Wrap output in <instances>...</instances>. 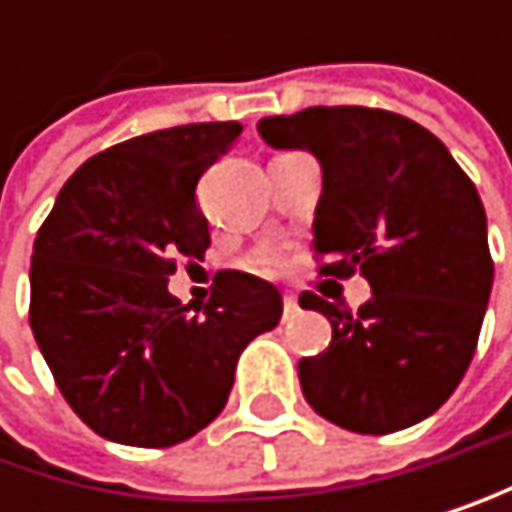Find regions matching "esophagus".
<instances>
[{"label": "esophagus", "instance_id": "esophagus-1", "mask_svg": "<svg viewBox=\"0 0 512 512\" xmlns=\"http://www.w3.org/2000/svg\"><path fill=\"white\" fill-rule=\"evenodd\" d=\"M298 313H301L298 298H294V294H285V301H282V316H285V319H294Z\"/></svg>", "mask_w": 512, "mask_h": 512}]
</instances>
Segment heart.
I'll list each match as a JSON object with an SVG mask.
<instances>
[{"instance_id":"1","label":"heart","mask_w":512,"mask_h":512,"mask_svg":"<svg viewBox=\"0 0 512 512\" xmlns=\"http://www.w3.org/2000/svg\"><path fill=\"white\" fill-rule=\"evenodd\" d=\"M251 267L261 270V273H276L282 267V258H279V254H273V251H267V254H258V258L251 261Z\"/></svg>"}]
</instances>
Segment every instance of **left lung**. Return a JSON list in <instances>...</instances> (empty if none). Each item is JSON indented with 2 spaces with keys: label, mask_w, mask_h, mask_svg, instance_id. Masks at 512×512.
<instances>
[{
  "label": "left lung",
  "mask_w": 512,
  "mask_h": 512,
  "mask_svg": "<svg viewBox=\"0 0 512 512\" xmlns=\"http://www.w3.org/2000/svg\"><path fill=\"white\" fill-rule=\"evenodd\" d=\"M258 131L322 165L319 273H362L371 285L356 313L301 294L304 310L331 322L328 350L298 362L304 399L365 436L430 418L476 353L495 279L473 181L436 134L390 110L310 107L261 119Z\"/></svg>",
  "instance_id": "8db88e82"
}]
</instances>
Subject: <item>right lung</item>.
<instances>
[{
  "label": "right lung",
  "mask_w": 512,
  "mask_h": 512,
  "mask_svg": "<svg viewBox=\"0 0 512 512\" xmlns=\"http://www.w3.org/2000/svg\"><path fill=\"white\" fill-rule=\"evenodd\" d=\"M242 134L196 122L91 156L33 242L30 328L57 390L104 439L168 448L227 405L239 353L279 325L276 285L224 270L190 313L168 276L211 245L196 184Z\"/></svg>",
  "instance_id": "1"
}]
</instances>
